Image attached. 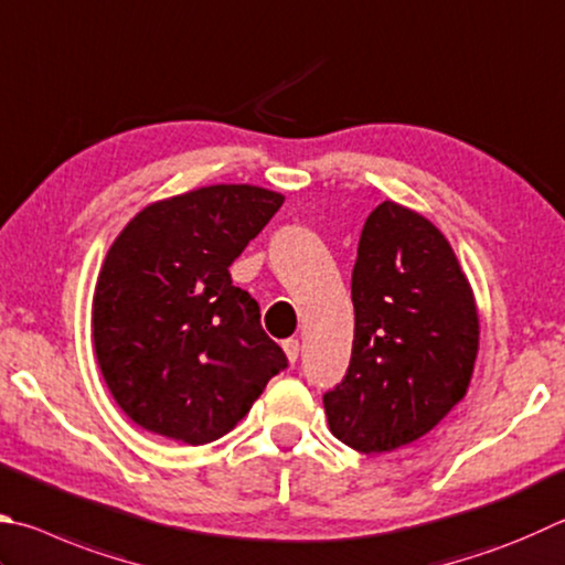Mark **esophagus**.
<instances>
[{
    "mask_svg": "<svg viewBox=\"0 0 565 565\" xmlns=\"http://www.w3.org/2000/svg\"><path fill=\"white\" fill-rule=\"evenodd\" d=\"M281 345H284L286 358H289V363H296V358H299V351H301L299 341H296V338H286V341H284Z\"/></svg>",
    "mask_w": 565,
    "mask_h": 565,
    "instance_id": "obj_1",
    "label": "esophagus"
}]
</instances>
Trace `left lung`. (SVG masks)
Segmentation results:
<instances>
[{
    "mask_svg": "<svg viewBox=\"0 0 565 565\" xmlns=\"http://www.w3.org/2000/svg\"><path fill=\"white\" fill-rule=\"evenodd\" d=\"M351 296L353 353L323 395L328 425L358 452H395L465 397L479 348L475 296L445 234L395 202L363 224Z\"/></svg>",
    "mask_w": 565,
    "mask_h": 565,
    "instance_id": "8db88e82",
    "label": "left lung"
}]
</instances>
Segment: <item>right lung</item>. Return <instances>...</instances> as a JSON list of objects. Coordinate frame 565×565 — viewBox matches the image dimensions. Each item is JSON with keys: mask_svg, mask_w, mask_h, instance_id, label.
I'll return each mask as SVG.
<instances>
[{"mask_svg": "<svg viewBox=\"0 0 565 565\" xmlns=\"http://www.w3.org/2000/svg\"><path fill=\"white\" fill-rule=\"evenodd\" d=\"M281 204L254 184H212L150 204L113 242L94 345L110 395L142 429L214 443L289 365L230 274Z\"/></svg>", "mask_w": 565, "mask_h": 565, "instance_id": "right-lung-1", "label": "right lung"}]
</instances>
